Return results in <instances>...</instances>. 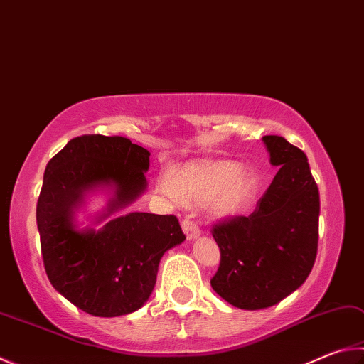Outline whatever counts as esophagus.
<instances>
[{"label": "esophagus", "mask_w": 364, "mask_h": 364, "mask_svg": "<svg viewBox=\"0 0 364 364\" xmlns=\"http://www.w3.org/2000/svg\"><path fill=\"white\" fill-rule=\"evenodd\" d=\"M181 228H183L184 234H186V237H188L189 240H193V239H196V237L200 235L199 224H197L193 220H189V218H184V220L181 221Z\"/></svg>", "instance_id": "1"}]
</instances>
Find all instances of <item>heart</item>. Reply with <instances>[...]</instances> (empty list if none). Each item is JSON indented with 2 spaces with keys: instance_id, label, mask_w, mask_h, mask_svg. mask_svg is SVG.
Instances as JSON below:
<instances>
[{
  "instance_id": "b5f03b06",
  "label": "heart",
  "mask_w": 364,
  "mask_h": 364,
  "mask_svg": "<svg viewBox=\"0 0 364 364\" xmlns=\"http://www.w3.org/2000/svg\"><path fill=\"white\" fill-rule=\"evenodd\" d=\"M161 193L170 199L193 203H210L218 215L230 216L245 210L257 189L253 171H240V165L229 161L189 162L157 181Z\"/></svg>"
}]
</instances>
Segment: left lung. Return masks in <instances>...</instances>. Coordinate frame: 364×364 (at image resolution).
Masks as SVG:
<instances>
[{"mask_svg": "<svg viewBox=\"0 0 364 364\" xmlns=\"http://www.w3.org/2000/svg\"><path fill=\"white\" fill-rule=\"evenodd\" d=\"M274 181L250 216L211 226L221 259L211 288L234 307L274 306L299 288L318 250L320 194L307 156L283 136L266 135Z\"/></svg>", "mask_w": 364, "mask_h": 364, "instance_id": "1", "label": "left lung"}]
</instances>
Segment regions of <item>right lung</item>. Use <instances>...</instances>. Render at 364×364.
I'll return each instance as SVG.
<instances>
[{
	"label": "right lung",
	"mask_w": 364,
	"mask_h": 364,
	"mask_svg": "<svg viewBox=\"0 0 364 364\" xmlns=\"http://www.w3.org/2000/svg\"><path fill=\"white\" fill-rule=\"evenodd\" d=\"M148 167L149 151L119 135L73 138L46 167L36 205L46 274L58 293L90 315L140 309L153 293L162 255L186 239L175 215L140 211L102 230L73 228L71 211L84 191L114 184L111 213L143 193Z\"/></svg>",
	"instance_id": "add662e5"
}]
</instances>
